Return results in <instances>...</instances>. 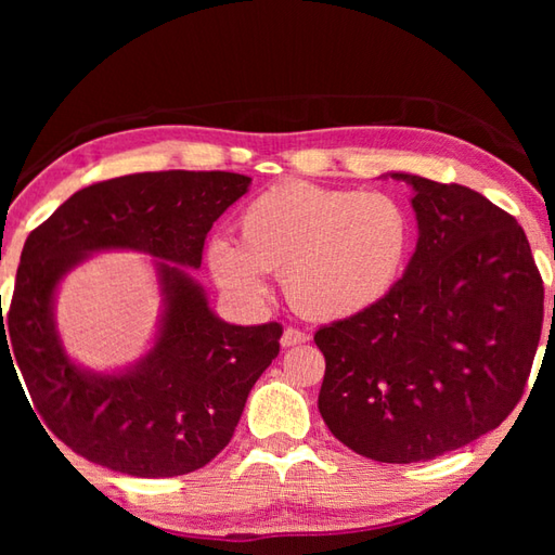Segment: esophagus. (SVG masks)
Listing matches in <instances>:
<instances>
[{"instance_id":"34e87169","label":"esophagus","mask_w":555,"mask_h":555,"mask_svg":"<svg viewBox=\"0 0 555 555\" xmlns=\"http://www.w3.org/2000/svg\"><path fill=\"white\" fill-rule=\"evenodd\" d=\"M308 338H310V336L305 334V332H298V328L288 326V328H284V334H281V348L300 346V344H305V340H308Z\"/></svg>"}]
</instances>
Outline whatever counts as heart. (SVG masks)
I'll return each mask as SVG.
<instances>
[{
	"mask_svg": "<svg viewBox=\"0 0 555 555\" xmlns=\"http://www.w3.org/2000/svg\"><path fill=\"white\" fill-rule=\"evenodd\" d=\"M238 241L217 235L207 267L243 300L264 296V271H281L288 302L314 322H340L382 302L403 276L415 217L386 191L284 181L247 203Z\"/></svg>",
	"mask_w": 555,
	"mask_h": 555,
	"instance_id": "b5f03b06",
	"label": "heart"
}]
</instances>
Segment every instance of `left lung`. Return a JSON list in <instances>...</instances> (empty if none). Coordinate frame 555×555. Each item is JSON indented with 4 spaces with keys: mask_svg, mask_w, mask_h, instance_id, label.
Returning a JSON list of instances; mask_svg holds the SVG:
<instances>
[{
    "mask_svg": "<svg viewBox=\"0 0 555 555\" xmlns=\"http://www.w3.org/2000/svg\"><path fill=\"white\" fill-rule=\"evenodd\" d=\"M388 176L412 188L415 253L382 302L314 334L326 360L317 405L340 443L405 465L511 415L539 346L544 284L508 211L465 185Z\"/></svg>",
    "mask_w": 555,
    "mask_h": 555,
    "instance_id": "1",
    "label": "left lung"
}]
</instances>
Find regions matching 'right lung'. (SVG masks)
I'll return each instance as SVG.
<instances>
[{
	"instance_id": "obj_1",
	"label": "right lung",
	"mask_w": 555,
	"mask_h": 555,
	"mask_svg": "<svg viewBox=\"0 0 555 555\" xmlns=\"http://www.w3.org/2000/svg\"><path fill=\"white\" fill-rule=\"evenodd\" d=\"M250 183L231 171L119 176L74 193L28 235L7 317L0 302V352H14L11 364L47 427L90 463L133 477H179L231 441L284 328L223 322L191 269L203 262L211 223ZM114 249L153 257L163 310L145 357L98 373L65 352L55 293L76 266Z\"/></svg>"
}]
</instances>
